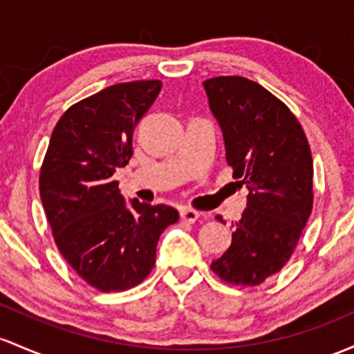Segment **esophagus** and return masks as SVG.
<instances>
[{
    "instance_id": "1",
    "label": "esophagus",
    "mask_w": 354,
    "mask_h": 354,
    "mask_svg": "<svg viewBox=\"0 0 354 354\" xmlns=\"http://www.w3.org/2000/svg\"><path fill=\"white\" fill-rule=\"evenodd\" d=\"M180 216H181V220L186 221V223H195V221L198 220V216H200V213L193 208H181Z\"/></svg>"
}]
</instances>
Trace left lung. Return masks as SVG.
Here are the masks:
<instances>
[{
    "label": "left lung",
    "mask_w": 354,
    "mask_h": 354,
    "mask_svg": "<svg viewBox=\"0 0 354 354\" xmlns=\"http://www.w3.org/2000/svg\"><path fill=\"white\" fill-rule=\"evenodd\" d=\"M203 87L227 162L248 189L232 245L212 270L227 284L259 286L286 266L313 212L310 147L290 109L254 80L213 77Z\"/></svg>",
    "instance_id": "left-lung-1"
}]
</instances>
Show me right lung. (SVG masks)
Here are the masks:
<instances>
[{
  "instance_id": "1",
  "label": "right lung",
  "mask_w": 354,
  "mask_h": 354,
  "mask_svg": "<svg viewBox=\"0 0 354 354\" xmlns=\"http://www.w3.org/2000/svg\"><path fill=\"white\" fill-rule=\"evenodd\" d=\"M161 85L115 84L73 104L57 122L41 165L40 196L58 250L102 292L141 284L156 262L159 235L180 216L166 205L126 203L112 178L133 156L134 127Z\"/></svg>"
}]
</instances>
